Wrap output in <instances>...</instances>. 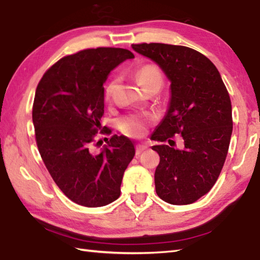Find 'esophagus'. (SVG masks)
Returning a JSON list of instances; mask_svg holds the SVG:
<instances>
[{
  "mask_svg": "<svg viewBox=\"0 0 260 260\" xmlns=\"http://www.w3.org/2000/svg\"><path fill=\"white\" fill-rule=\"evenodd\" d=\"M145 150H147V145H145V144L136 145V154H140V153H142V152L145 151Z\"/></svg>",
  "mask_w": 260,
  "mask_h": 260,
  "instance_id": "esophagus-1",
  "label": "esophagus"
}]
</instances>
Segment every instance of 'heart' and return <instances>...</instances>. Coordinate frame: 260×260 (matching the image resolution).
<instances>
[{
  "instance_id": "obj_1",
  "label": "heart",
  "mask_w": 260,
  "mask_h": 260,
  "mask_svg": "<svg viewBox=\"0 0 260 260\" xmlns=\"http://www.w3.org/2000/svg\"><path fill=\"white\" fill-rule=\"evenodd\" d=\"M137 82L143 88V90L150 88V86H160L164 82L161 71L154 65H144L136 72ZM116 81L113 80L106 85L105 95L108 98L113 92ZM150 121V117L141 114H133L123 117L119 120V128L126 135L132 137H141L145 134L147 124Z\"/></svg>"
}]
</instances>
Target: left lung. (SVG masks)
<instances>
[{
	"label": "left lung",
	"instance_id": "1",
	"mask_svg": "<svg viewBox=\"0 0 260 260\" xmlns=\"http://www.w3.org/2000/svg\"><path fill=\"white\" fill-rule=\"evenodd\" d=\"M132 48L170 81L167 113L151 140L170 145L175 134L184 140L181 149L152 146L160 155L155 191L169 204H191L211 190L224 165L233 125L230 95L215 65L194 49L157 43Z\"/></svg>",
	"mask_w": 260,
	"mask_h": 260
}]
</instances>
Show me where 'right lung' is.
<instances>
[{"label": "right lung", "instance_id": "1", "mask_svg": "<svg viewBox=\"0 0 260 260\" xmlns=\"http://www.w3.org/2000/svg\"><path fill=\"white\" fill-rule=\"evenodd\" d=\"M132 58L134 54L124 48L81 50L54 64L36 89L32 123L39 153L55 184L79 205L100 207L116 201L135 155L134 143L124 135L107 139L99 152L92 149L104 115V83Z\"/></svg>", "mask_w": 260, "mask_h": 260}]
</instances>
